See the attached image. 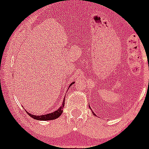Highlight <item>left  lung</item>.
I'll use <instances>...</instances> for the list:
<instances>
[{
  "mask_svg": "<svg viewBox=\"0 0 149 149\" xmlns=\"http://www.w3.org/2000/svg\"><path fill=\"white\" fill-rule=\"evenodd\" d=\"M93 113H94V112H93ZM94 115H95V114H94Z\"/></svg>",
  "mask_w": 149,
  "mask_h": 149,
  "instance_id": "left-lung-1",
  "label": "left lung"
}]
</instances>
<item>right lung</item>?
<instances>
[{
	"mask_svg": "<svg viewBox=\"0 0 149 149\" xmlns=\"http://www.w3.org/2000/svg\"><path fill=\"white\" fill-rule=\"evenodd\" d=\"M74 84L73 82L70 86H71L72 84ZM70 87V86H69ZM64 104H65V100H63V102L62 106L58 109V110L55 111V112H52V113L47 114V115H31L30 113L27 112V114L29 115L31 118H34L35 120H55L56 118H58V117L61 116V115L62 114L63 112V108Z\"/></svg>",
	"mask_w": 149,
	"mask_h": 149,
	"instance_id": "right-lung-1",
	"label": "right lung"
}]
</instances>
